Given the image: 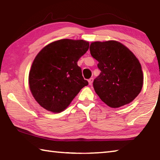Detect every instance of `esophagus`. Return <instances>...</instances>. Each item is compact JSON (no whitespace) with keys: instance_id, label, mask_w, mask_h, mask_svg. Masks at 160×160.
I'll return each mask as SVG.
<instances>
[{"instance_id":"34e87169","label":"esophagus","mask_w":160,"mask_h":160,"mask_svg":"<svg viewBox=\"0 0 160 160\" xmlns=\"http://www.w3.org/2000/svg\"><path fill=\"white\" fill-rule=\"evenodd\" d=\"M88 82H89V85H92V84L93 82V78H90V79L88 80Z\"/></svg>"}]
</instances>
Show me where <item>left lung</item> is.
Listing matches in <instances>:
<instances>
[{
    "label": "left lung",
    "instance_id": "left-lung-1",
    "mask_svg": "<svg viewBox=\"0 0 160 160\" xmlns=\"http://www.w3.org/2000/svg\"><path fill=\"white\" fill-rule=\"evenodd\" d=\"M90 50L101 71L94 80L93 87L102 101L112 108L131 102L143 84L141 65L135 56L116 41L92 42Z\"/></svg>",
    "mask_w": 160,
    "mask_h": 160
}]
</instances>
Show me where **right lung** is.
Here are the masks:
<instances>
[{
    "instance_id": "1",
    "label": "right lung",
    "mask_w": 160,
    "mask_h": 160,
    "mask_svg": "<svg viewBox=\"0 0 160 160\" xmlns=\"http://www.w3.org/2000/svg\"><path fill=\"white\" fill-rule=\"evenodd\" d=\"M89 47L84 40L65 39L48 44L37 54L29 71V84L40 106L49 112H62L88 85L78 61Z\"/></svg>"
}]
</instances>
